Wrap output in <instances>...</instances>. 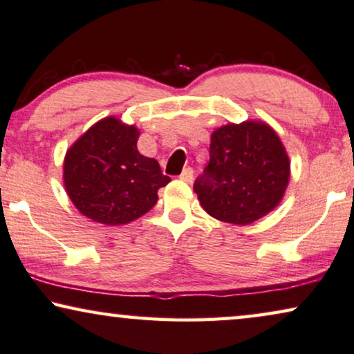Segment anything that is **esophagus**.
<instances>
[{
	"instance_id": "34e87169",
	"label": "esophagus",
	"mask_w": 354,
	"mask_h": 354,
	"mask_svg": "<svg viewBox=\"0 0 354 354\" xmlns=\"http://www.w3.org/2000/svg\"><path fill=\"white\" fill-rule=\"evenodd\" d=\"M180 180L187 182V183H192L193 182V169L192 167L183 169V172L180 174Z\"/></svg>"
}]
</instances>
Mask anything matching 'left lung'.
<instances>
[{"mask_svg":"<svg viewBox=\"0 0 354 354\" xmlns=\"http://www.w3.org/2000/svg\"><path fill=\"white\" fill-rule=\"evenodd\" d=\"M288 180V154L279 135L266 122L245 120L212 132L209 164L193 190L209 216L248 225L279 205Z\"/></svg>","mask_w":354,"mask_h":354,"instance_id":"8db88e82","label":"left lung"}]
</instances>
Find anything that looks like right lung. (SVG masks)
Returning a JSON list of instances; mask_svg holds the SVG:
<instances>
[{"label": "right lung", "instance_id": "add662e5", "mask_svg": "<svg viewBox=\"0 0 354 354\" xmlns=\"http://www.w3.org/2000/svg\"><path fill=\"white\" fill-rule=\"evenodd\" d=\"M140 132L118 118L101 119L64 158V187L88 219L106 225L129 224L151 209L158 190L171 182L156 159L138 153Z\"/></svg>", "mask_w": 354, "mask_h": 354}]
</instances>
